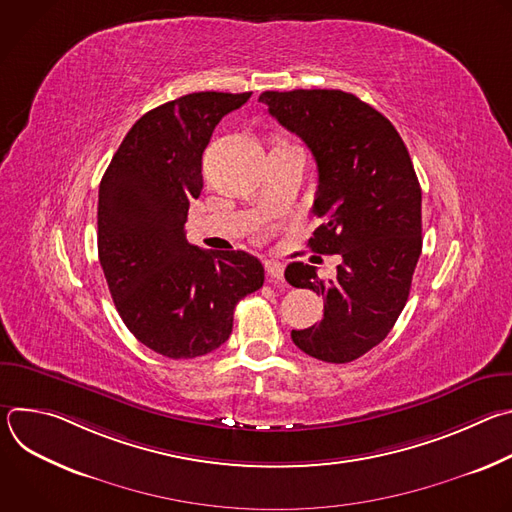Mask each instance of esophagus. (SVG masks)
Listing matches in <instances>:
<instances>
[{
    "label": "esophagus",
    "mask_w": 512,
    "mask_h": 512,
    "mask_svg": "<svg viewBox=\"0 0 512 512\" xmlns=\"http://www.w3.org/2000/svg\"><path fill=\"white\" fill-rule=\"evenodd\" d=\"M265 271H267V277L273 281V279H283V265L279 261H273V259H267L265 261Z\"/></svg>",
    "instance_id": "1"
}]
</instances>
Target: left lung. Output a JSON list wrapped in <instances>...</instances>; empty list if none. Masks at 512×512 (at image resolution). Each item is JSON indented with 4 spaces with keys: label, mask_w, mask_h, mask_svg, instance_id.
Returning a JSON list of instances; mask_svg holds the SVG:
<instances>
[{
    "label": "left lung",
    "mask_w": 512,
    "mask_h": 512,
    "mask_svg": "<svg viewBox=\"0 0 512 512\" xmlns=\"http://www.w3.org/2000/svg\"><path fill=\"white\" fill-rule=\"evenodd\" d=\"M259 101L304 139L318 166L312 251L340 255L334 279L289 263L285 279L322 294L324 318L291 340L324 362H350L385 340L421 255V188L393 123L344 91H265Z\"/></svg>",
    "instance_id": "1"
}]
</instances>
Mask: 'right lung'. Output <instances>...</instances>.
Listing matches in <instances>:
<instances>
[{"label": "right lung", "instance_id": "obj_1", "mask_svg": "<svg viewBox=\"0 0 512 512\" xmlns=\"http://www.w3.org/2000/svg\"><path fill=\"white\" fill-rule=\"evenodd\" d=\"M251 93H190L139 117L99 186L97 247L115 308L129 332L168 358L225 344L235 306L263 285L257 257L186 241L202 154L214 127Z\"/></svg>", "mask_w": 512, "mask_h": 512}]
</instances>
